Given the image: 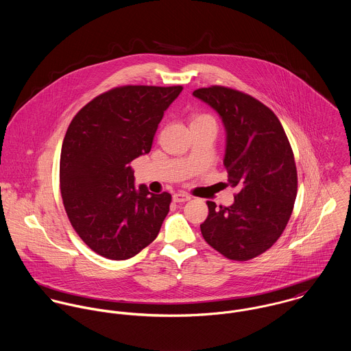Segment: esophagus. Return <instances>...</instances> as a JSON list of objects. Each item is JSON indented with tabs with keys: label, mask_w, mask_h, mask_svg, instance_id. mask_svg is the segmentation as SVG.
I'll return each instance as SVG.
<instances>
[{
	"label": "esophagus",
	"mask_w": 351,
	"mask_h": 351,
	"mask_svg": "<svg viewBox=\"0 0 351 351\" xmlns=\"http://www.w3.org/2000/svg\"><path fill=\"white\" fill-rule=\"evenodd\" d=\"M192 199L189 195L184 193V192H178V193H174L173 195V201L174 202H186Z\"/></svg>",
	"instance_id": "esophagus-1"
}]
</instances>
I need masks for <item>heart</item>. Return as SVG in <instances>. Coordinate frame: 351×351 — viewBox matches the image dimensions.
<instances>
[{
    "label": "heart",
    "instance_id": "obj_1",
    "mask_svg": "<svg viewBox=\"0 0 351 351\" xmlns=\"http://www.w3.org/2000/svg\"><path fill=\"white\" fill-rule=\"evenodd\" d=\"M206 121H210V123H215L213 117L209 116V114H197L193 117L192 120V124H197V123H206Z\"/></svg>",
    "mask_w": 351,
    "mask_h": 351
}]
</instances>
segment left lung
<instances>
[{"mask_svg":"<svg viewBox=\"0 0 351 351\" xmlns=\"http://www.w3.org/2000/svg\"><path fill=\"white\" fill-rule=\"evenodd\" d=\"M193 96L213 108L226 128L224 166L238 188L230 206L208 204L205 242L228 259L249 261L270 249L285 230L298 195L293 151L278 117L261 101L224 86Z\"/></svg>","mask_w":351,"mask_h":351,"instance_id":"1","label":"left lung"}]
</instances>
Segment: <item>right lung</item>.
<instances>
[{"label": "right lung", "instance_id": "1", "mask_svg": "<svg viewBox=\"0 0 351 351\" xmlns=\"http://www.w3.org/2000/svg\"><path fill=\"white\" fill-rule=\"evenodd\" d=\"M182 86L128 85L105 92L71 120L63 139L59 181L80 238L113 261L132 258L156 238L171 196L135 188L131 162L149 154L165 110Z\"/></svg>", "mask_w": 351, "mask_h": 351}]
</instances>
